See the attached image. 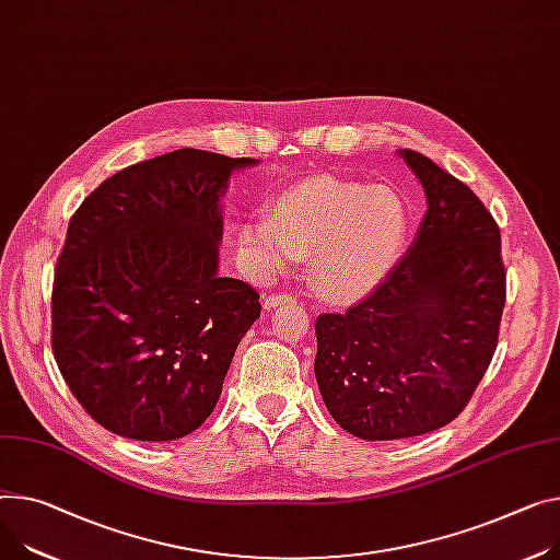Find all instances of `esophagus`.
<instances>
[{"label":"esophagus","mask_w":560,"mask_h":560,"mask_svg":"<svg viewBox=\"0 0 560 560\" xmlns=\"http://www.w3.org/2000/svg\"><path fill=\"white\" fill-rule=\"evenodd\" d=\"M265 310L269 312V310H276L278 305H284V303H291V300H293V295L291 293H267L265 298Z\"/></svg>","instance_id":"34e87169"}]
</instances>
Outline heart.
<instances>
[{
  "label": "heart",
  "mask_w": 560,
  "mask_h": 560,
  "mask_svg": "<svg viewBox=\"0 0 560 560\" xmlns=\"http://www.w3.org/2000/svg\"><path fill=\"white\" fill-rule=\"evenodd\" d=\"M410 233V212L390 186H365L331 175L280 192L269 214L237 231L248 269L273 276L312 257V284L331 303H357L390 276Z\"/></svg>",
  "instance_id": "b5f03b06"
}]
</instances>
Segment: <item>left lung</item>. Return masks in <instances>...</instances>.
I'll use <instances>...</instances> for the list:
<instances>
[{
	"label": "left lung",
	"instance_id": "8db88e82",
	"mask_svg": "<svg viewBox=\"0 0 560 560\" xmlns=\"http://www.w3.org/2000/svg\"><path fill=\"white\" fill-rule=\"evenodd\" d=\"M428 210L410 250L346 314L316 318V381L334 421L368 440L451 423L498 348L506 300L500 229L466 184L415 150Z\"/></svg>",
	"mask_w": 560,
	"mask_h": 560
}]
</instances>
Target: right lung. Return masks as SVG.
Returning a JSON list of instances; mask_svg holds the SVG:
<instances>
[{"instance_id":"1","label":"right lung","mask_w":560,"mask_h":560,"mask_svg":"<svg viewBox=\"0 0 560 560\" xmlns=\"http://www.w3.org/2000/svg\"><path fill=\"white\" fill-rule=\"evenodd\" d=\"M175 150L105 179L67 229L51 346L71 395L112 433L190 435L212 412L260 293L218 273L220 197L235 167Z\"/></svg>"}]
</instances>
